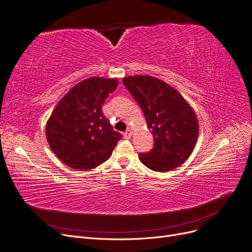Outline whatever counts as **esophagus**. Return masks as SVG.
Returning <instances> with one entry per match:
<instances>
[{"label":"esophagus","mask_w":252,"mask_h":252,"mask_svg":"<svg viewBox=\"0 0 252 252\" xmlns=\"http://www.w3.org/2000/svg\"><path fill=\"white\" fill-rule=\"evenodd\" d=\"M131 135H132V132H131L130 129H128V130H126V131L124 132V138H125V139H130Z\"/></svg>","instance_id":"1"}]
</instances>
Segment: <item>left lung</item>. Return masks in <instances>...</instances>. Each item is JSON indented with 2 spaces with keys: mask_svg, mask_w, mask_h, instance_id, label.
Masks as SVG:
<instances>
[{
  "mask_svg": "<svg viewBox=\"0 0 252 252\" xmlns=\"http://www.w3.org/2000/svg\"><path fill=\"white\" fill-rule=\"evenodd\" d=\"M125 87L138 102L155 139L140 161L154 171H170L191 155L199 134L196 114L187 101L168 84L150 75L123 79Z\"/></svg>",
  "mask_w": 252,
  "mask_h": 252,
  "instance_id": "1",
  "label": "left lung"
}]
</instances>
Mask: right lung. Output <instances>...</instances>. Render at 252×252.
Masks as SVG:
<instances>
[{"instance_id":"obj_1","label":"right lung","mask_w":252,"mask_h":252,"mask_svg":"<svg viewBox=\"0 0 252 252\" xmlns=\"http://www.w3.org/2000/svg\"><path fill=\"white\" fill-rule=\"evenodd\" d=\"M117 79L89 78L61 98L46 124L51 150L67 166L89 170L107 161L122 139L102 106L118 87Z\"/></svg>"}]
</instances>
